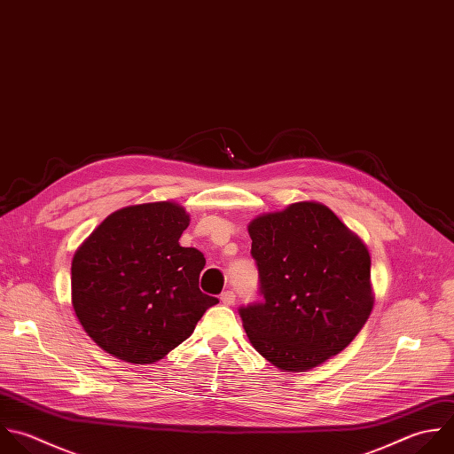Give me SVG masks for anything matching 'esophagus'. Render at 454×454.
I'll return each mask as SVG.
<instances>
[{
	"instance_id": "obj_1",
	"label": "esophagus",
	"mask_w": 454,
	"mask_h": 454,
	"mask_svg": "<svg viewBox=\"0 0 454 454\" xmlns=\"http://www.w3.org/2000/svg\"><path fill=\"white\" fill-rule=\"evenodd\" d=\"M220 300H222V303H223V305H234V301H236V294H234V291H225V293H222Z\"/></svg>"
}]
</instances>
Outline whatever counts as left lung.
I'll return each instance as SVG.
<instances>
[{
  "label": "left lung",
  "instance_id": "1",
  "mask_svg": "<svg viewBox=\"0 0 454 454\" xmlns=\"http://www.w3.org/2000/svg\"><path fill=\"white\" fill-rule=\"evenodd\" d=\"M261 303L239 309L252 346L287 372L340 353L371 309V257L326 206L296 202L248 225Z\"/></svg>",
  "mask_w": 454,
  "mask_h": 454
}]
</instances>
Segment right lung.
Listing matches in <instances>:
<instances>
[{"mask_svg":"<svg viewBox=\"0 0 454 454\" xmlns=\"http://www.w3.org/2000/svg\"><path fill=\"white\" fill-rule=\"evenodd\" d=\"M190 225L176 202L112 213L76 250L73 307L85 332L110 355L153 364L186 340L218 298L199 289L204 254L179 245Z\"/></svg>","mask_w":454,"mask_h":454,"instance_id":"1","label":"right lung"}]
</instances>
